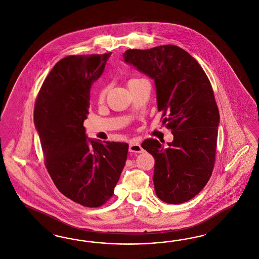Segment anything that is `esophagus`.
Wrapping results in <instances>:
<instances>
[{"mask_svg": "<svg viewBox=\"0 0 259 259\" xmlns=\"http://www.w3.org/2000/svg\"><path fill=\"white\" fill-rule=\"evenodd\" d=\"M129 151L132 153H142L143 149H142L141 144L139 143V141H133L130 142Z\"/></svg>", "mask_w": 259, "mask_h": 259, "instance_id": "obj_1", "label": "esophagus"}]
</instances>
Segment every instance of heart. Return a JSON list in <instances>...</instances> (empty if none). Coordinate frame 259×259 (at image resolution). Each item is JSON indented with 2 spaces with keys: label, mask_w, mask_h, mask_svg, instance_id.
<instances>
[{
  "label": "heart",
  "mask_w": 259,
  "mask_h": 259,
  "mask_svg": "<svg viewBox=\"0 0 259 259\" xmlns=\"http://www.w3.org/2000/svg\"><path fill=\"white\" fill-rule=\"evenodd\" d=\"M106 92H107V88H106V87H102V89L100 90L99 94H98V99H99V100H101V101L103 100V99L105 98Z\"/></svg>",
  "instance_id": "obj_1"
}]
</instances>
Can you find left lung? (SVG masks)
Segmentation results:
<instances>
[{
  "instance_id": "1",
  "label": "left lung",
  "mask_w": 259,
  "mask_h": 259,
  "mask_svg": "<svg viewBox=\"0 0 259 259\" xmlns=\"http://www.w3.org/2000/svg\"><path fill=\"white\" fill-rule=\"evenodd\" d=\"M123 58L154 79L157 110L174 135L167 148L154 139L141 144L155 157L157 197L166 203L187 202L207 184L215 161L220 112L212 84L199 63L172 45L128 49Z\"/></svg>"
}]
</instances>
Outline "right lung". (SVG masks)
I'll use <instances>...</instances> for the list:
<instances>
[{"label":"right lung","mask_w":259,"mask_h":259,"mask_svg":"<svg viewBox=\"0 0 259 259\" xmlns=\"http://www.w3.org/2000/svg\"><path fill=\"white\" fill-rule=\"evenodd\" d=\"M111 54L64 57L47 75L34 107L47 172L63 195L89 208L113 196L129 147L125 142L87 140L83 126L90 88Z\"/></svg>","instance_id":"1"}]
</instances>
